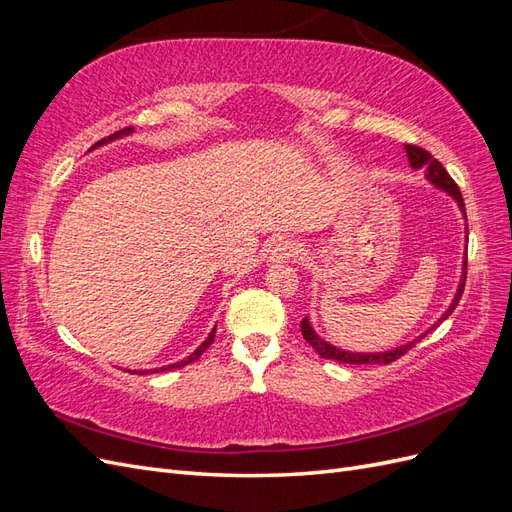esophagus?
I'll return each instance as SVG.
<instances>
[{"label":"esophagus","mask_w":512,"mask_h":512,"mask_svg":"<svg viewBox=\"0 0 512 512\" xmlns=\"http://www.w3.org/2000/svg\"><path fill=\"white\" fill-rule=\"evenodd\" d=\"M303 252L301 243H297L294 239H280L269 252V258L271 260H277V262H286V260H292V258H299Z\"/></svg>","instance_id":"1"}]
</instances>
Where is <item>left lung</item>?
Returning <instances> with one entry per match:
<instances>
[{
	"mask_svg": "<svg viewBox=\"0 0 512 512\" xmlns=\"http://www.w3.org/2000/svg\"><path fill=\"white\" fill-rule=\"evenodd\" d=\"M406 151H408V158H410L412 168H423V166H425V168H427V179H429L433 185H438V188H442L444 192H448V194H451V196L457 200L459 207H461L463 218H466V222H468L466 205H463V196H461V192H459V185L453 181L451 175L446 173V168H444L436 158H433L427 149H423V147H418V145H406ZM466 277H468V254H466V262H463L461 284H459V290H457L455 299H453V305L446 309V314L440 318V322L446 320L448 316L453 314V309L457 307V303H459V299H461V294H463V288H466ZM301 331H303L305 342H307L309 346H312V348L322 356V359H333V361H337V363H350V365H376V363L389 365V363L401 359V356H404L410 348H414V346L423 339V337H418V339H414V342H410V344H406V346H399V348H395V350L367 354V352H346V350H339V348L327 344V342H324V339L312 329V324H309L307 318L301 320Z\"/></svg>",
	"mask_w": 512,
	"mask_h": 512,
	"instance_id": "1",
	"label": "left lung"
}]
</instances>
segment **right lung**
<instances>
[{
  "instance_id": "1",
  "label": "right lung",
  "mask_w": 512,
  "mask_h": 512,
  "mask_svg": "<svg viewBox=\"0 0 512 512\" xmlns=\"http://www.w3.org/2000/svg\"><path fill=\"white\" fill-rule=\"evenodd\" d=\"M130 130H132V128H123L121 132H115L113 136H108V138H102V141H98V143H96L94 147H100V145H104V143H108V141H113V138H115V136H119V134H128ZM94 147H91V149H94ZM213 337H215V329H213V331L209 333V337L205 339V342H203V344H200V346H198V348H196V350H194V352H192V354L188 356V359H183V361H179V363H173V365H168V367H162V371H168V369H177V367H183V365H188V363L196 361V359H198V356H200V354H203V352H205V350H207V348H209V346L213 344ZM156 371H158V369H156ZM156 371H153V374H156Z\"/></svg>"
}]
</instances>
